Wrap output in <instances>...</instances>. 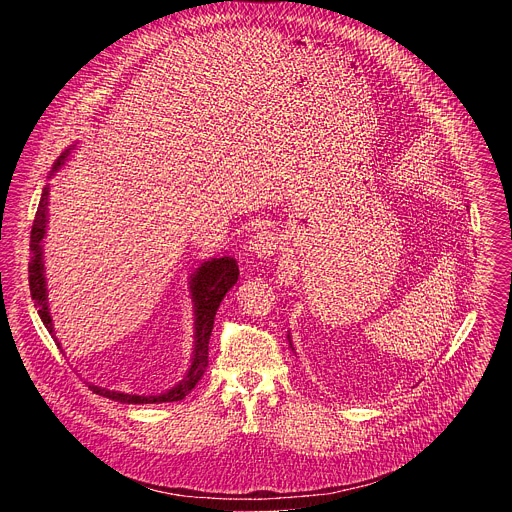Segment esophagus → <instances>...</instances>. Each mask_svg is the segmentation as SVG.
Here are the masks:
<instances>
[{
	"label": "esophagus",
	"instance_id": "esophagus-1",
	"mask_svg": "<svg viewBox=\"0 0 512 512\" xmlns=\"http://www.w3.org/2000/svg\"><path fill=\"white\" fill-rule=\"evenodd\" d=\"M249 249H251L253 255H257V257H261V259H267V257L275 255V251H277V237H275V233H271V231H267V229L259 231V233L251 239Z\"/></svg>",
	"mask_w": 512,
	"mask_h": 512
}]
</instances>
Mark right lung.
<instances>
[{
    "instance_id": "right-lung-1",
    "label": "right lung",
    "mask_w": 512,
    "mask_h": 512,
    "mask_svg": "<svg viewBox=\"0 0 512 512\" xmlns=\"http://www.w3.org/2000/svg\"><path fill=\"white\" fill-rule=\"evenodd\" d=\"M60 164H64V156L58 158L54 170ZM46 210H48V188L42 190V198H40L34 223H32V233H30L32 257L28 263V275H30L28 279H30V294L38 306V314H40L44 326L52 332V320H50V314L46 308V287H44V273H42V245H40V241L44 239V231H46ZM237 279H239V265L233 257H221V259L206 261L194 273L192 298H194V314H196V344H194L192 367H190L186 379L178 387L170 389L164 395H148V397L107 391L101 387H91L93 393L103 395L113 401H121V403L182 401L198 385V381L204 375V369L208 364V340H210V332L214 326L216 310H218V306H221L223 298L227 296V291L237 283Z\"/></svg>"
}]
</instances>
